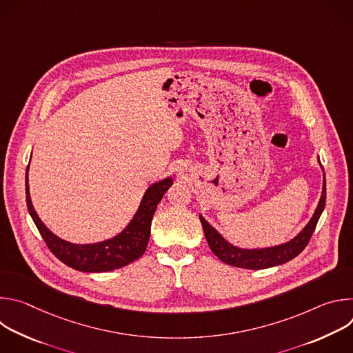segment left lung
Here are the masks:
<instances>
[{"instance_id":"8db88e82","label":"left lung","mask_w":353,"mask_h":353,"mask_svg":"<svg viewBox=\"0 0 353 353\" xmlns=\"http://www.w3.org/2000/svg\"><path fill=\"white\" fill-rule=\"evenodd\" d=\"M324 207H325V177H324L320 203L317 205V210L313 218L306 225V228L301 230L294 239H292L285 244L268 247V248H260V250H243V248L234 247L233 244L228 243L201 215H199V221L203 223L204 234L210 244V248L221 261L239 268L264 270V268H271L275 265L285 264L293 260L305 250V247L312 239V234L324 211Z\"/></svg>"}]
</instances>
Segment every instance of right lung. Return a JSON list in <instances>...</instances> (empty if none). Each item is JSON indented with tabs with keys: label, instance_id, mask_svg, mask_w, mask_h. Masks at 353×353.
<instances>
[{
	"label": "right lung",
	"instance_id": "1",
	"mask_svg": "<svg viewBox=\"0 0 353 353\" xmlns=\"http://www.w3.org/2000/svg\"><path fill=\"white\" fill-rule=\"evenodd\" d=\"M29 169V166H28ZM173 184L172 179H165L159 183L150 185L142 201L141 205L134 215L128 226L116 237L94 244H72L50 232L44 223L37 216L29 194L28 173H26V205L29 214L39 229L43 240L46 241L50 251L65 265L82 271V272H106L117 270L131 264L138 260L146 250L150 223H152L154 214L162 196L168 188Z\"/></svg>",
	"mask_w": 353,
	"mask_h": 353
}]
</instances>
